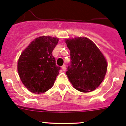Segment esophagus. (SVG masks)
I'll return each instance as SVG.
<instances>
[{"label":"esophagus","instance_id":"34e87169","mask_svg":"<svg viewBox=\"0 0 126 126\" xmlns=\"http://www.w3.org/2000/svg\"><path fill=\"white\" fill-rule=\"evenodd\" d=\"M61 68H62V70H63V71H65V70H66V66H65V65H63V66H61Z\"/></svg>","mask_w":126,"mask_h":126}]
</instances>
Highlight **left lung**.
I'll return each instance as SVG.
<instances>
[{"label": "left lung", "mask_w": 126, "mask_h": 126, "mask_svg": "<svg viewBox=\"0 0 126 126\" xmlns=\"http://www.w3.org/2000/svg\"><path fill=\"white\" fill-rule=\"evenodd\" d=\"M65 42L70 50L71 59L66 74L72 86L82 93L96 89L107 72V63L104 54L85 37L65 39Z\"/></svg>", "instance_id": "left-lung-1"}]
</instances>
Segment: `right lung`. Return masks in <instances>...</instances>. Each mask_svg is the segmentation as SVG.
Returning <instances> with one entry per match:
<instances>
[{
  "mask_svg": "<svg viewBox=\"0 0 126 126\" xmlns=\"http://www.w3.org/2000/svg\"><path fill=\"white\" fill-rule=\"evenodd\" d=\"M58 41V37L40 36L33 39L20 54L17 71L23 85L31 93H45L54 85L61 68L56 66L52 53Z\"/></svg>",
  "mask_w": 126,
  "mask_h": 126,
  "instance_id": "1",
  "label": "right lung"
}]
</instances>
